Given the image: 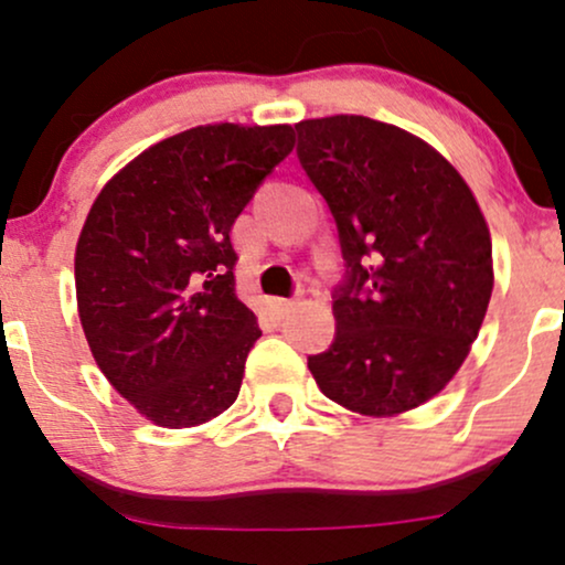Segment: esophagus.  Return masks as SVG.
<instances>
[{
    "mask_svg": "<svg viewBox=\"0 0 565 565\" xmlns=\"http://www.w3.org/2000/svg\"><path fill=\"white\" fill-rule=\"evenodd\" d=\"M270 305H274V310L278 316H287L297 308V300H295V297H289V300H287V297H276V300Z\"/></svg>",
    "mask_w": 565,
    "mask_h": 565,
    "instance_id": "1",
    "label": "esophagus"
}]
</instances>
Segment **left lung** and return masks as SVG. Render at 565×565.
Wrapping results in <instances>:
<instances>
[{"instance_id": "1", "label": "left lung", "mask_w": 565, "mask_h": 565, "mask_svg": "<svg viewBox=\"0 0 565 565\" xmlns=\"http://www.w3.org/2000/svg\"><path fill=\"white\" fill-rule=\"evenodd\" d=\"M295 129L348 268L334 340L308 369L350 412L404 414L468 359L494 289L489 225L462 174L406 129L348 114Z\"/></svg>"}]
</instances>
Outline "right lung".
Instances as JSON below:
<instances>
[{"label": "right lung", "mask_w": 565, "mask_h": 565, "mask_svg": "<svg viewBox=\"0 0 565 565\" xmlns=\"http://www.w3.org/2000/svg\"><path fill=\"white\" fill-rule=\"evenodd\" d=\"M289 125H204L157 142L97 193L76 244V305L106 380L161 427L236 401L260 337L236 297L231 228L278 161Z\"/></svg>", "instance_id": "1"}]
</instances>
